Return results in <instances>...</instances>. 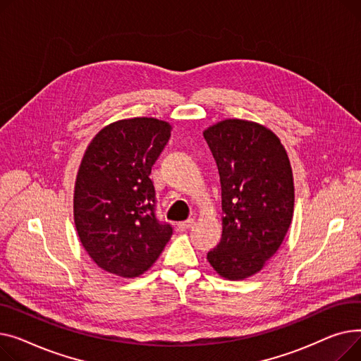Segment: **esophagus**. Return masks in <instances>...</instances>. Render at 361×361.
Segmentation results:
<instances>
[{
    "label": "esophagus",
    "mask_w": 361,
    "mask_h": 361,
    "mask_svg": "<svg viewBox=\"0 0 361 361\" xmlns=\"http://www.w3.org/2000/svg\"><path fill=\"white\" fill-rule=\"evenodd\" d=\"M194 223H195L194 219H188V220H185V221H180V223H178V230H179V231H185V230L192 227Z\"/></svg>",
    "instance_id": "1"
}]
</instances>
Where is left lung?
Instances as JSON below:
<instances>
[{
  "instance_id": "obj_1",
  "label": "left lung",
  "mask_w": 361,
  "mask_h": 361,
  "mask_svg": "<svg viewBox=\"0 0 361 361\" xmlns=\"http://www.w3.org/2000/svg\"><path fill=\"white\" fill-rule=\"evenodd\" d=\"M219 167L223 235L207 259L227 280L259 272L281 246L294 211L290 160L264 125L224 119L204 131Z\"/></svg>"
}]
</instances>
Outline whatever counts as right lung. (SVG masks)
Here are the masks:
<instances>
[{"instance_id": "right-lung-1", "label": "right lung", "mask_w": 361, "mask_h": 361, "mask_svg": "<svg viewBox=\"0 0 361 361\" xmlns=\"http://www.w3.org/2000/svg\"><path fill=\"white\" fill-rule=\"evenodd\" d=\"M172 126L133 118L100 130L82 156L74 188V223L82 247L102 269L134 279L150 268L173 228L156 217L152 167Z\"/></svg>"}]
</instances>
